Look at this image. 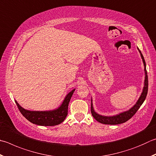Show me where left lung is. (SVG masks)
Returning <instances> with one entry per match:
<instances>
[{
  "instance_id": "8db88e82",
  "label": "left lung",
  "mask_w": 156,
  "mask_h": 156,
  "mask_svg": "<svg viewBox=\"0 0 156 156\" xmlns=\"http://www.w3.org/2000/svg\"><path fill=\"white\" fill-rule=\"evenodd\" d=\"M139 52L140 53L141 58L143 59L144 66H145V85H144V88L143 90V93L141 94L140 97L138 99L137 101L136 104L133 106L132 108H130L127 111L121 112L120 114L117 115L112 116V117H105V116H101L98 115V113L95 112L94 109H93V104H92V100H91V104H90V111H91V114L93 117L95 118L96 121H98V122L103 124H108V125H117V124H121L123 123L126 122L127 121H128L129 119H131L133 116H134L136 112H137V110L139 109L140 106L142 105L143 103L145 101L146 96L147 95V91H148V76H147V72L146 69V63L144 59L142 53L140 51L139 49Z\"/></svg>"
}]
</instances>
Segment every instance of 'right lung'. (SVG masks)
I'll return each mask as SVG.
<instances>
[{"instance_id": "add662e5", "label": "right lung", "mask_w": 156, "mask_h": 156, "mask_svg": "<svg viewBox=\"0 0 156 156\" xmlns=\"http://www.w3.org/2000/svg\"><path fill=\"white\" fill-rule=\"evenodd\" d=\"M74 90H72L66 95L58 108L51 111H30L22 108L16 101V103L22 115L30 122L39 126H54L60 124L66 118L69 101Z\"/></svg>"}]
</instances>
